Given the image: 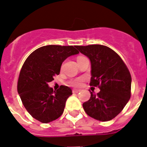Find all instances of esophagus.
<instances>
[{"mask_svg":"<svg viewBox=\"0 0 147 147\" xmlns=\"http://www.w3.org/2000/svg\"><path fill=\"white\" fill-rule=\"evenodd\" d=\"M80 91V89H74V90H73V93H79Z\"/></svg>","mask_w":147,"mask_h":147,"instance_id":"obj_1","label":"esophagus"}]
</instances>
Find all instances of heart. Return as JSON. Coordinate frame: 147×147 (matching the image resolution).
<instances>
[{"label": "heart", "mask_w": 147, "mask_h": 147, "mask_svg": "<svg viewBox=\"0 0 147 147\" xmlns=\"http://www.w3.org/2000/svg\"><path fill=\"white\" fill-rule=\"evenodd\" d=\"M79 58H81V57H79ZM78 58V59H79ZM82 79H76V80H73L72 82H71V84H72L73 85H74V86H80V85L82 84Z\"/></svg>", "instance_id": "obj_1"}]
</instances>
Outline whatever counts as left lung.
<instances>
[{
  "label": "left lung",
  "mask_w": 147,
  "mask_h": 147,
  "mask_svg": "<svg viewBox=\"0 0 147 147\" xmlns=\"http://www.w3.org/2000/svg\"><path fill=\"white\" fill-rule=\"evenodd\" d=\"M76 48L90 61V84L100 89L97 95L90 92V98L83 103V108L96 120H111L121 112L130 98V73L121 58L107 46L89 45Z\"/></svg>",
  "instance_id": "8db88e82"
}]
</instances>
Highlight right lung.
I'll list each match as a JSON object with an SVG mask.
<instances>
[{
  "instance_id": "add662e5",
  "label": "right lung",
  "mask_w": 147,
  "mask_h": 147,
  "mask_svg": "<svg viewBox=\"0 0 147 147\" xmlns=\"http://www.w3.org/2000/svg\"><path fill=\"white\" fill-rule=\"evenodd\" d=\"M79 53L72 45H49L39 48L28 56L20 71L18 92L34 119L47 124L63 113L66 100L72 90L69 87L61 85L54 91L49 82L59 74L62 62Z\"/></svg>"
}]
</instances>
